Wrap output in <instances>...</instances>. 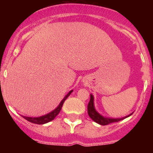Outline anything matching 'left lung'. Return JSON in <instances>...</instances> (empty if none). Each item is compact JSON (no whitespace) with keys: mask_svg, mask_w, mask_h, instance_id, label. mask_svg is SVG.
Wrapping results in <instances>:
<instances>
[{"mask_svg":"<svg viewBox=\"0 0 153 153\" xmlns=\"http://www.w3.org/2000/svg\"><path fill=\"white\" fill-rule=\"evenodd\" d=\"M88 114L89 117L92 119L94 122L99 123L100 125H108L110 124L111 123H114V122H118L120 120H123L126 117H129L130 115H131V114L130 115L126 116V117H123V118H108V117H104L102 115L99 114L98 112H97V111L95 110L94 106V97L91 94V98L90 101H89L88 104Z\"/></svg>","mask_w":153,"mask_h":153,"instance_id":"8db88e82","label":"left lung"}]
</instances>
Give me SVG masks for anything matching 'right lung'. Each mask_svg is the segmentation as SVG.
<instances>
[{
	"instance_id": "right-lung-1",
	"label": "right lung",
	"mask_w": 153,
	"mask_h": 153,
	"mask_svg": "<svg viewBox=\"0 0 153 153\" xmlns=\"http://www.w3.org/2000/svg\"><path fill=\"white\" fill-rule=\"evenodd\" d=\"M72 91H71L69 92V93L65 97L64 99L62 100V102H60V104L59 105V106L57 107L56 109H54L53 111H51V112H50L49 114H45V115L42 116V117H24V118L26 119L27 120H28V121L31 122V123H36V124H45V123H48V122L51 121V120H53V119L55 118L57 115H58V114L59 113V111H61L62 107V105H63V103H64V102L65 101V100L68 97V96H70V94H71Z\"/></svg>"
}]
</instances>
